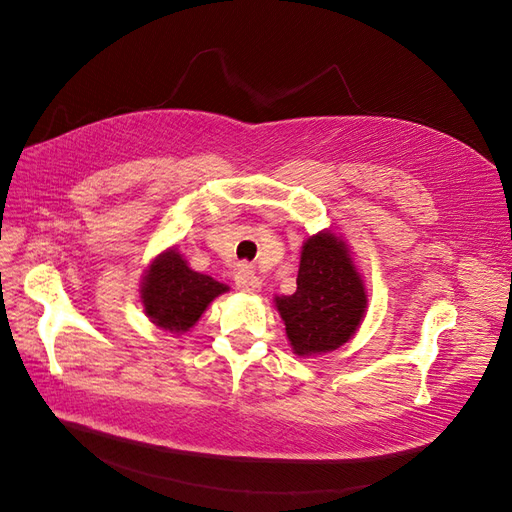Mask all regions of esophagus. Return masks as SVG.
Listing matches in <instances>:
<instances>
[{"mask_svg":"<svg viewBox=\"0 0 512 512\" xmlns=\"http://www.w3.org/2000/svg\"><path fill=\"white\" fill-rule=\"evenodd\" d=\"M235 284H237V288H239L241 292H250V294H254V292H258V290H260V280H258V275L252 271V267H247V265H243V267L237 271V275H235Z\"/></svg>","mask_w":512,"mask_h":512,"instance_id":"obj_1","label":"esophagus"}]
</instances>
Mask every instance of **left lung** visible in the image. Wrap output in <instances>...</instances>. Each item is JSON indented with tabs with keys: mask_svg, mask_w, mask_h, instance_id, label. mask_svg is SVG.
Returning <instances> with one entry per match:
<instances>
[{
	"mask_svg": "<svg viewBox=\"0 0 512 512\" xmlns=\"http://www.w3.org/2000/svg\"><path fill=\"white\" fill-rule=\"evenodd\" d=\"M292 350L312 356L335 350L354 335L365 314V288L344 241L331 232L303 245L297 292L275 299Z\"/></svg>",
	"mask_w": 512,
	"mask_h": 512,
	"instance_id": "1",
	"label": "left lung"
}]
</instances>
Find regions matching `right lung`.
Instances as JSON below:
<instances>
[{"label": "right lung", "instance_id": "obj_1", "mask_svg": "<svg viewBox=\"0 0 512 512\" xmlns=\"http://www.w3.org/2000/svg\"><path fill=\"white\" fill-rule=\"evenodd\" d=\"M226 290V284L192 271L179 252L170 250L153 260L143 280L141 299L145 314L160 329L185 333L203 316L207 305Z\"/></svg>", "mask_w": 512, "mask_h": 512}]
</instances>
